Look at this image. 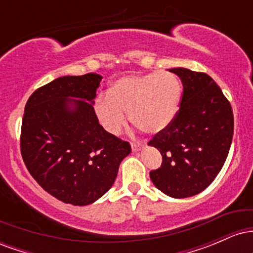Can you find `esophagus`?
I'll return each mask as SVG.
<instances>
[{"instance_id": "esophagus-1", "label": "esophagus", "mask_w": 253, "mask_h": 253, "mask_svg": "<svg viewBox=\"0 0 253 253\" xmlns=\"http://www.w3.org/2000/svg\"><path fill=\"white\" fill-rule=\"evenodd\" d=\"M130 146H132V150L133 151H139V150L143 149V144H141V143H135V141L130 143Z\"/></svg>"}]
</instances>
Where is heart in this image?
<instances>
[{"label":"heart","instance_id":"b5f03b06","mask_svg":"<svg viewBox=\"0 0 253 253\" xmlns=\"http://www.w3.org/2000/svg\"><path fill=\"white\" fill-rule=\"evenodd\" d=\"M182 86L176 75L156 71L119 78L110 84L108 94L95 101L98 123L109 134L117 135L127 123L125 113L144 132L155 134L170 126L181 102Z\"/></svg>","mask_w":253,"mask_h":253}]
</instances>
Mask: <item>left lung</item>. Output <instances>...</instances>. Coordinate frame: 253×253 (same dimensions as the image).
<instances>
[{
    "mask_svg": "<svg viewBox=\"0 0 253 253\" xmlns=\"http://www.w3.org/2000/svg\"><path fill=\"white\" fill-rule=\"evenodd\" d=\"M183 92L177 115L149 141L161 152V168L150 171L153 184L176 199L194 196L215 179L233 138V110L220 86L205 72L171 69Z\"/></svg>",
    "mask_w": 253,
    "mask_h": 253,
    "instance_id": "left-lung-1",
    "label": "left lung"
}]
</instances>
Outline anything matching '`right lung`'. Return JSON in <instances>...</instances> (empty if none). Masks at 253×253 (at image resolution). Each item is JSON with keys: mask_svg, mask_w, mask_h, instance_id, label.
Here are the masks:
<instances>
[{"mask_svg": "<svg viewBox=\"0 0 253 253\" xmlns=\"http://www.w3.org/2000/svg\"><path fill=\"white\" fill-rule=\"evenodd\" d=\"M101 80L91 72L57 78L31 95L22 118L20 149L28 171L48 194L75 206L90 205L109 190L130 153L128 141L109 134L88 103Z\"/></svg>", "mask_w": 253, "mask_h": 253, "instance_id": "right-lung-1", "label": "right lung"}]
</instances>
